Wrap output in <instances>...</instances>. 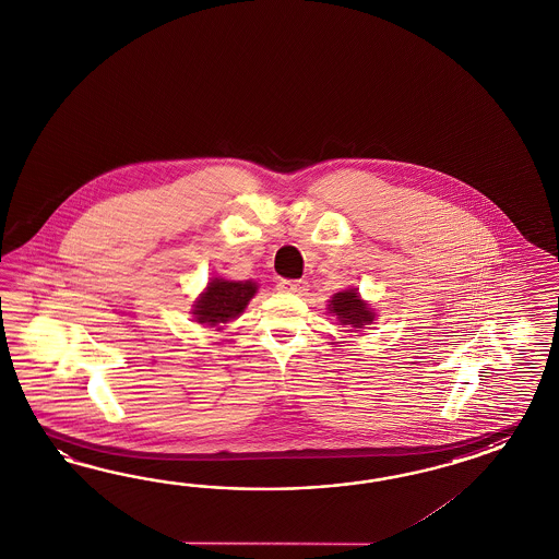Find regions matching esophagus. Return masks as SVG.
Here are the masks:
<instances>
[{"label": "esophagus", "mask_w": 559, "mask_h": 559, "mask_svg": "<svg viewBox=\"0 0 559 559\" xmlns=\"http://www.w3.org/2000/svg\"><path fill=\"white\" fill-rule=\"evenodd\" d=\"M278 290H283V293H293V295H307V290H309V283L307 281H281L278 283Z\"/></svg>", "instance_id": "esophagus-1"}]
</instances>
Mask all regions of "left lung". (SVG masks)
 I'll use <instances>...</instances> for the list:
<instances>
[{"label":"left lung","instance_id":"left-lung-1","mask_svg":"<svg viewBox=\"0 0 559 559\" xmlns=\"http://www.w3.org/2000/svg\"><path fill=\"white\" fill-rule=\"evenodd\" d=\"M329 311L337 314L341 325L345 328L364 329L373 321L376 314L371 313L368 302L361 300L357 288H347L343 293H335L329 300Z\"/></svg>","mask_w":559,"mask_h":559}]
</instances>
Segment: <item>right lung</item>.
Masks as SVG:
<instances>
[{"label":"right lung","mask_w":559,"mask_h":559,"mask_svg":"<svg viewBox=\"0 0 559 559\" xmlns=\"http://www.w3.org/2000/svg\"><path fill=\"white\" fill-rule=\"evenodd\" d=\"M259 286L252 281H224L212 278L191 314L200 325L219 328L245 313L246 305L257 295Z\"/></svg>","instance_id":"1"}]
</instances>
